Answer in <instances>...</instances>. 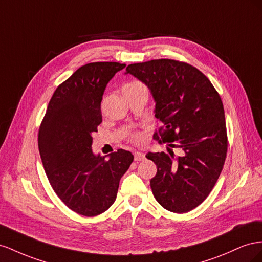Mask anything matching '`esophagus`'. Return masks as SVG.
<instances>
[{
  "mask_svg": "<svg viewBox=\"0 0 262 262\" xmlns=\"http://www.w3.org/2000/svg\"><path fill=\"white\" fill-rule=\"evenodd\" d=\"M144 159H145V155L143 152H139V151L134 152V160H135L136 162L143 161Z\"/></svg>",
  "mask_w": 262,
  "mask_h": 262,
  "instance_id": "obj_1",
  "label": "esophagus"
}]
</instances>
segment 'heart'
<instances>
[{"label": "heart", "instance_id": "heart-1", "mask_svg": "<svg viewBox=\"0 0 262 262\" xmlns=\"http://www.w3.org/2000/svg\"><path fill=\"white\" fill-rule=\"evenodd\" d=\"M136 83H139V82H134V83H128V84H136ZM129 140L134 144H137L141 140V135L139 133H133L129 135Z\"/></svg>", "mask_w": 262, "mask_h": 262}]
</instances>
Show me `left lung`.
Returning a JSON list of instances; mask_svg holds the SVG:
<instances>
[{"instance_id": "8db88e82", "label": "left lung", "mask_w": 262, "mask_h": 262, "mask_svg": "<svg viewBox=\"0 0 262 262\" xmlns=\"http://www.w3.org/2000/svg\"><path fill=\"white\" fill-rule=\"evenodd\" d=\"M150 89L155 116L161 126L154 134L168 154L149 152L157 166L150 180L157 202L173 213L198 207L217 182L225 163L228 139L219 92L195 67L172 59H156L126 68ZM174 147L183 155L176 157Z\"/></svg>"}]
</instances>
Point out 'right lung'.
Returning a JSON list of instances; mask_svg holds the SVG:
<instances>
[{"label": "right lung", "mask_w": 262, "mask_h": 262, "mask_svg": "<svg viewBox=\"0 0 262 262\" xmlns=\"http://www.w3.org/2000/svg\"><path fill=\"white\" fill-rule=\"evenodd\" d=\"M125 63L91 62L52 94L38 132V148L51 188L70 210L92 217L107 211L134 156L124 149L105 157L92 152V134L102 123L104 90Z\"/></svg>", "instance_id": "right-lung-1"}]
</instances>
